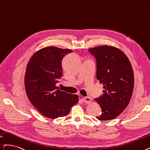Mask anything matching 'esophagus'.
I'll return each mask as SVG.
<instances>
[{
	"label": "esophagus",
	"instance_id": "34e87169",
	"mask_svg": "<svg viewBox=\"0 0 150 150\" xmlns=\"http://www.w3.org/2000/svg\"><path fill=\"white\" fill-rule=\"evenodd\" d=\"M81 100H82V102H83L84 103H89L92 102V99H91L89 97H83V98L81 99Z\"/></svg>",
	"mask_w": 150,
	"mask_h": 150
}]
</instances>
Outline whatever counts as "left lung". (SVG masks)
<instances>
[{"label": "left lung", "mask_w": 150, "mask_h": 150, "mask_svg": "<svg viewBox=\"0 0 150 150\" xmlns=\"http://www.w3.org/2000/svg\"><path fill=\"white\" fill-rule=\"evenodd\" d=\"M96 59V77L103 84V94L95 99L102 113L96 118L111 120L126 108L131 100L134 76L128 57L118 48L102 45L89 49Z\"/></svg>", "instance_id": "obj_1"}]
</instances>
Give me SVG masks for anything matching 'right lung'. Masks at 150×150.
I'll use <instances>...</instances> for the list:
<instances>
[{
	"label": "right lung",
	"mask_w": 150,
	"mask_h": 150,
	"mask_svg": "<svg viewBox=\"0 0 150 150\" xmlns=\"http://www.w3.org/2000/svg\"><path fill=\"white\" fill-rule=\"evenodd\" d=\"M72 51L56 47L38 50L28 63L24 76L25 92L29 101L43 116L50 119L67 116L79 96L61 91L56 86L62 75V59Z\"/></svg>",
	"instance_id": "obj_1"
}]
</instances>
